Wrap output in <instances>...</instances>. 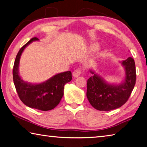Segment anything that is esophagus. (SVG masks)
Returning a JSON list of instances; mask_svg holds the SVG:
<instances>
[{
  "mask_svg": "<svg viewBox=\"0 0 147 147\" xmlns=\"http://www.w3.org/2000/svg\"><path fill=\"white\" fill-rule=\"evenodd\" d=\"M81 74V69H77L76 70H74L73 73V75L74 78H77Z\"/></svg>",
  "mask_w": 147,
  "mask_h": 147,
  "instance_id": "1",
  "label": "esophagus"
}]
</instances>
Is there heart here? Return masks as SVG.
Here are the masks:
<instances>
[{
    "label": "heart",
    "instance_id": "heart-1",
    "mask_svg": "<svg viewBox=\"0 0 147 147\" xmlns=\"http://www.w3.org/2000/svg\"><path fill=\"white\" fill-rule=\"evenodd\" d=\"M97 46H98L97 44H93L92 46H91V48H92V49H95V48L97 47Z\"/></svg>",
    "mask_w": 147,
    "mask_h": 147
}]
</instances>
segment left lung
Returning <instances> with one entry per match:
<instances>
[{"instance_id": "obj_1", "label": "left lung", "mask_w": 147, "mask_h": 147, "mask_svg": "<svg viewBox=\"0 0 147 147\" xmlns=\"http://www.w3.org/2000/svg\"><path fill=\"white\" fill-rule=\"evenodd\" d=\"M125 76L121 84H109L103 77L92 74L87 80V97L93 107L98 111H109L118 109L127 102L136 84V65L131 57L121 62Z\"/></svg>"}]
</instances>
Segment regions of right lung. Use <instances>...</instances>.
Wrapping results in <instances>:
<instances>
[{"label": "right lung", "mask_w": 147, "mask_h": 147, "mask_svg": "<svg viewBox=\"0 0 147 147\" xmlns=\"http://www.w3.org/2000/svg\"><path fill=\"white\" fill-rule=\"evenodd\" d=\"M39 40L36 37L32 38L19 50L16 57L13 69L14 84L20 100L29 107L47 111L58 105L63 96L64 85L72 80L70 71L58 73L40 84H31L24 82L18 73L20 58L25 48L34 41Z\"/></svg>", "instance_id": "right-lung-1"}]
</instances>
